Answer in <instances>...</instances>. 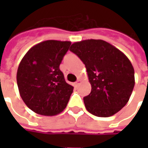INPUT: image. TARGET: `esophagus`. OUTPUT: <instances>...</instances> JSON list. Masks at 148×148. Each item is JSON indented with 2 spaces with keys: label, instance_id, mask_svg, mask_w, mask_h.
Wrapping results in <instances>:
<instances>
[{
  "label": "esophagus",
  "instance_id": "1",
  "mask_svg": "<svg viewBox=\"0 0 148 148\" xmlns=\"http://www.w3.org/2000/svg\"><path fill=\"white\" fill-rule=\"evenodd\" d=\"M80 84H81V80H77L76 82H74V86H75L76 87H77L79 85H80Z\"/></svg>",
  "mask_w": 148,
  "mask_h": 148
}]
</instances>
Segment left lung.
I'll list each match as a JSON object with an SVG mask.
<instances>
[{"instance_id": "left-lung-1", "label": "left lung", "mask_w": 148, "mask_h": 148, "mask_svg": "<svg viewBox=\"0 0 148 148\" xmlns=\"http://www.w3.org/2000/svg\"><path fill=\"white\" fill-rule=\"evenodd\" d=\"M71 51L86 68L91 92L83 98L91 114L108 117L126 105L135 86L134 68L124 53L101 39L75 42Z\"/></svg>"}]
</instances>
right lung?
<instances>
[{"instance_id": "add662e5", "label": "right lung", "mask_w": 148, "mask_h": 148, "mask_svg": "<svg viewBox=\"0 0 148 148\" xmlns=\"http://www.w3.org/2000/svg\"><path fill=\"white\" fill-rule=\"evenodd\" d=\"M70 41L47 40L33 46L20 62L16 82L21 98L36 113L55 116L67 106L74 87L59 69Z\"/></svg>"}]
</instances>
